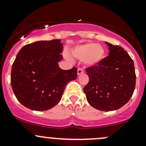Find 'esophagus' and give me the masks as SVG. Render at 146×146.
Segmentation results:
<instances>
[{"label":"esophagus","instance_id":"34e87169","mask_svg":"<svg viewBox=\"0 0 146 146\" xmlns=\"http://www.w3.org/2000/svg\"><path fill=\"white\" fill-rule=\"evenodd\" d=\"M84 73V70H83V69H82V68H78V75H81V74H82V73Z\"/></svg>","mask_w":146,"mask_h":146}]
</instances>
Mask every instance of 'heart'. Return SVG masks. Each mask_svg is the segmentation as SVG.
<instances>
[{"label":"heart","instance_id":"1","mask_svg":"<svg viewBox=\"0 0 146 146\" xmlns=\"http://www.w3.org/2000/svg\"><path fill=\"white\" fill-rule=\"evenodd\" d=\"M71 54L77 59L85 61L88 66H94L104 58L105 51L101 46L90 42L75 47L72 49ZM66 57L69 58L68 56Z\"/></svg>","mask_w":146,"mask_h":146}]
</instances>
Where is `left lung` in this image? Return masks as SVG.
<instances>
[{
    "label": "left lung",
    "mask_w": 146,
    "mask_h": 146,
    "mask_svg": "<svg viewBox=\"0 0 146 146\" xmlns=\"http://www.w3.org/2000/svg\"><path fill=\"white\" fill-rule=\"evenodd\" d=\"M110 54L85 69L89 82L84 88L88 103L101 111H114L132 97L136 86L134 64L124 48L105 42Z\"/></svg>",
    "instance_id": "1"
}]
</instances>
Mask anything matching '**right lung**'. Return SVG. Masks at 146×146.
Wrapping results in <instances>:
<instances>
[{"label":"right lung","mask_w":146,"mask_h":146,"mask_svg":"<svg viewBox=\"0 0 146 146\" xmlns=\"http://www.w3.org/2000/svg\"><path fill=\"white\" fill-rule=\"evenodd\" d=\"M60 39L38 41L23 47L11 70L12 89L23 106L45 111L56 105L66 85L77 78V68L62 70L58 62L63 58Z\"/></svg>","instance_id":"1"}]
</instances>
